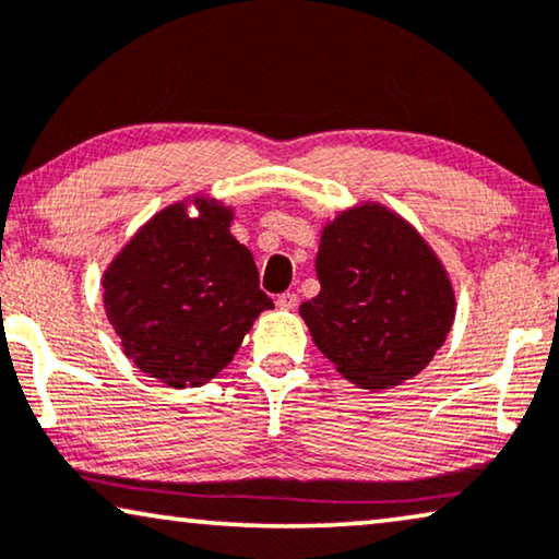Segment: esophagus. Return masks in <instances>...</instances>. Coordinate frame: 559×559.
Here are the masks:
<instances>
[{"mask_svg":"<svg viewBox=\"0 0 559 559\" xmlns=\"http://www.w3.org/2000/svg\"><path fill=\"white\" fill-rule=\"evenodd\" d=\"M276 306H278V309H283V311L296 309V306H298V296L290 294V290H286V294H281V296L276 298Z\"/></svg>","mask_w":559,"mask_h":559,"instance_id":"1","label":"esophagus"}]
</instances>
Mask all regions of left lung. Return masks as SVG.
I'll return each instance as SVG.
<instances>
[{"instance_id":"8db88e82","label":"left lung","mask_w":559,"mask_h":559,"mask_svg":"<svg viewBox=\"0 0 559 559\" xmlns=\"http://www.w3.org/2000/svg\"><path fill=\"white\" fill-rule=\"evenodd\" d=\"M321 290L301 319L336 372L365 390L413 380L443 347L455 317L451 278L423 235L377 202L321 230Z\"/></svg>"}]
</instances>
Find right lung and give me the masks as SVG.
Here are the masks:
<instances>
[{"label": "right lung", "mask_w": 559, "mask_h": 559, "mask_svg": "<svg viewBox=\"0 0 559 559\" xmlns=\"http://www.w3.org/2000/svg\"><path fill=\"white\" fill-rule=\"evenodd\" d=\"M175 202L148 219L104 273L106 317L123 355L169 388H200L230 359L273 301L253 253L230 235L223 202Z\"/></svg>", "instance_id": "add662e5"}]
</instances>
